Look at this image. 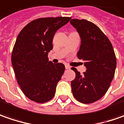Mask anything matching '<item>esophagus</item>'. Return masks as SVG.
Here are the masks:
<instances>
[{
    "label": "esophagus",
    "mask_w": 124,
    "mask_h": 124,
    "mask_svg": "<svg viewBox=\"0 0 124 124\" xmlns=\"http://www.w3.org/2000/svg\"><path fill=\"white\" fill-rule=\"evenodd\" d=\"M65 68H66V69H70L69 65H68V64H65Z\"/></svg>",
    "instance_id": "1"
}]
</instances>
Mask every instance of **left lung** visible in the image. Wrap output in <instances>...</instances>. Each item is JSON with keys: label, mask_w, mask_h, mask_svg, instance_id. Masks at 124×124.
Here are the masks:
<instances>
[{"label": "left lung", "mask_w": 124, "mask_h": 124, "mask_svg": "<svg viewBox=\"0 0 124 124\" xmlns=\"http://www.w3.org/2000/svg\"><path fill=\"white\" fill-rule=\"evenodd\" d=\"M70 23L81 38L78 58L86 67L83 75L71 68L76 74L70 83L72 93L79 102L91 104L101 99L110 87L117 65L115 54L109 39L96 24L84 19Z\"/></svg>", "instance_id": "8db88e82"}]
</instances>
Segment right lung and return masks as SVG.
<instances>
[{
    "mask_svg": "<svg viewBox=\"0 0 124 124\" xmlns=\"http://www.w3.org/2000/svg\"><path fill=\"white\" fill-rule=\"evenodd\" d=\"M70 17L41 18L27 24L20 31L11 54L16 80L31 100L45 103L55 95L65 66L49 61L55 32L69 22Z\"/></svg>",
    "mask_w": 124,
    "mask_h": 124,
    "instance_id": "right-lung-1",
    "label": "right lung"
}]
</instances>
